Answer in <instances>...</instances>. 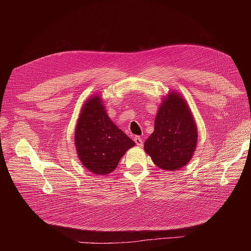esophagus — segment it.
Instances as JSON below:
<instances>
[{"label":"esophagus","instance_id":"34e87169","mask_svg":"<svg viewBox=\"0 0 251 251\" xmlns=\"http://www.w3.org/2000/svg\"><path fill=\"white\" fill-rule=\"evenodd\" d=\"M134 141H135V143H136V144H137L138 147H141L142 144H143L142 138H141V137H139V136H135V137H134Z\"/></svg>","mask_w":251,"mask_h":251}]
</instances>
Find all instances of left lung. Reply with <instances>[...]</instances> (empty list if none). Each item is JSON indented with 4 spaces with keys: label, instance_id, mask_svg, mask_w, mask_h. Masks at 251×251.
Here are the masks:
<instances>
[{
    "label": "left lung",
    "instance_id": "left-lung-1",
    "mask_svg": "<svg viewBox=\"0 0 251 251\" xmlns=\"http://www.w3.org/2000/svg\"><path fill=\"white\" fill-rule=\"evenodd\" d=\"M198 133L183 97L171 93L156 115L155 130L144 142L154 163L165 171H177L191 160Z\"/></svg>",
    "mask_w": 251,
    "mask_h": 251
}]
</instances>
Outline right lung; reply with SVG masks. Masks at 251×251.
Here are the masks:
<instances>
[{
    "label": "right lung",
    "instance_id": "1",
    "mask_svg": "<svg viewBox=\"0 0 251 251\" xmlns=\"http://www.w3.org/2000/svg\"><path fill=\"white\" fill-rule=\"evenodd\" d=\"M75 146L86 169L96 175H107L116 169L135 142L112 123L100 97L96 95L81 110L75 128Z\"/></svg>",
    "mask_w": 251,
    "mask_h": 251
}]
</instances>
